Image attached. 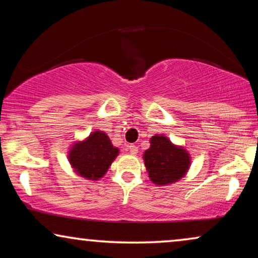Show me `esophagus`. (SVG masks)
Returning a JSON list of instances; mask_svg holds the SVG:
<instances>
[{"label":"esophagus","mask_w":258,"mask_h":258,"mask_svg":"<svg viewBox=\"0 0 258 258\" xmlns=\"http://www.w3.org/2000/svg\"><path fill=\"white\" fill-rule=\"evenodd\" d=\"M128 151L132 155H136L137 153H139V148H137L136 146H134V144H130V146H128Z\"/></svg>","instance_id":"1"}]
</instances>
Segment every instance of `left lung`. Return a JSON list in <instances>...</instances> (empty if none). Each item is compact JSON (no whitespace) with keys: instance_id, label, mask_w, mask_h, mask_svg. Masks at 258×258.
<instances>
[{"instance_id":"1","label":"left lung","mask_w":258,"mask_h":258,"mask_svg":"<svg viewBox=\"0 0 258 258\" xmlns=\"http://www.w3.org/2000/svg\"><path fill=\"white\" fill-rule=\"evenodd\" d=\"M143 158L150 179L158 185L178 181L190 165V157L185 149L174 146L164 135L151 137L150 148L144 151Z\"/></svg>"}]
</instances>
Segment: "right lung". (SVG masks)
Here are the masks:
<instances>
[{
    "label": "right lung",
    "instance_id": "add662e5",
    "mask_svg": "<svg viewBox=\"0 0 258 258\" xmlns=\"http://www.w3.org/2000/svg\"><path fill=\"white\" fill-rule=\"evenodd\" d=\"M118 155L103 132H93L83 142L75 143L69 151V162L76 174L87 179L101 178Z\"/></svg>",
    "mask_w": 258,
    "mask_h": 258
}]
</instances>
